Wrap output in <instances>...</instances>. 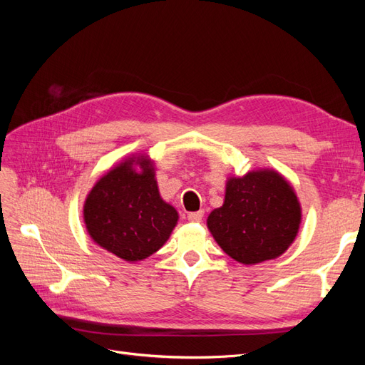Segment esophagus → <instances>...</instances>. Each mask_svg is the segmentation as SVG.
<instances>
[{"label": "esophagus", "mask_w": 365, "mask_h": 365, "mask_svg": "<svg viewBox=\"0 0 365 365\" xmlns=\"http://www.w3.org/2000/svg\"><path fill=\"white\" fill-rule=\"evenodd\" d=\"M189 220L190 222H201L202 217H204V212L202 210H200V212H193V213H189Z\"/></svg>", "instance_id": "1"}]
</instances>
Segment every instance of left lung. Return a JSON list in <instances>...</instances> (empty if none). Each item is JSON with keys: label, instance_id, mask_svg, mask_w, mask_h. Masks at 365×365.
<instances>
[{"label": "left lung", "instance_id": "1", "mask_svg": "<svg viewBox=\"0 0 365 365\" xmlns=\"http://www.w3.org/2000/svg\"><path fill=\"white\" fill-rule=\"evenodd\" d=\"M302 222V207L291 184L271 169L231 176L222 207L208 215L207 227L231 259L256 264L282 256Z\"/></svg>", "mask_w": 365, "mask_h": 365}]
</instances>
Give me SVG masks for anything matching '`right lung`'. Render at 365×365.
I'll return each mask as SVG.
<instances>
[{"mask_svg": "<svg viewBox=\"0 0 365 365\" xmlns=\"http://www.w3.org/2000/svg\"><path fill=\"white\" fill-rule=\"evenodd\" d=\"M83 220L98 247L126 262H138L168 242L178 212L161 200L153 161L134 155L96 182L86 196Z\"/></svg>", "mask_w": 365, "mask_h": 365, "instance_id": "1", "label": "right lung"}]
</instances>
